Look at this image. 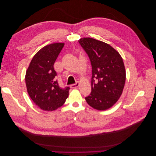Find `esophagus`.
<instances>
[{"label":"esophagus","mask_w":156,"mask_h":156,"mask_svg":"<svg viewBox=\"0 0 156 156\" xmlns=\"http://www.w3.org/2000/svg\"><path fill=\"white\" fill-rule=\"evenodd\" d=\"M79 82H76V83L75 84H71L70 85V87L72 88H77L79 86Z\"/></svg>","instance_id":"obj_1"}]
</instances>
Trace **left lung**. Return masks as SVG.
I'll return each mask as SVG.
<instances>
[{
    "mask_svg": "<svg viewBox=\"0 0 156 156\" xmlns=\"http://www.w3.org/2000/svg\"><path fill=\"white\" fill-rule=\"evenodd\" d=\"M90 60L92 91L85 98L95 109L104 111L114 105L121 96L126 81V69L122 56L105 42L92 37L79 40Z\"/></svg>",
    "mask_w": 156,
    "mask_h": 156,
    "instance_id": "obj_1",
    "label": "left lung"
}]
</instances>
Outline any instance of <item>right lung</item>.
<instances>
[{"instance_id":"right-lung-1","label":"right lung","mask_w":156,"mask_h":156,"mask_svg":"<svg viewBox=\"0 0 156 156\" xmlns=\"http://www.w3.org/2000/svg\"><path fill=\"white\" fill-rule=\"evenodd\" d=\"M64 45V43H54L44 47L32 58L26 72L28 94L44 111L57 109L64 105L69 96V87H59L53 67Z\"/></svg>"}]
</instances>
